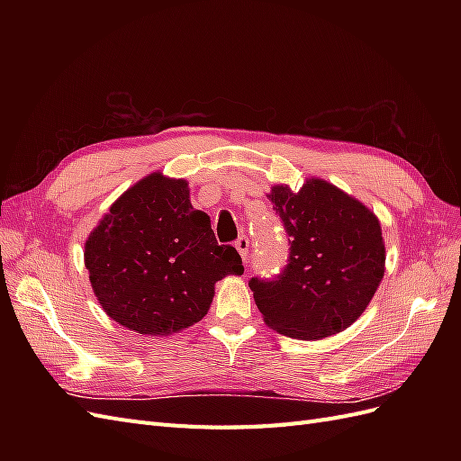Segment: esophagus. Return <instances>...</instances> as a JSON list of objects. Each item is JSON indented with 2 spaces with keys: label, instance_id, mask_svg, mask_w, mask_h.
Here are the masks:
<instances>
[{
  "label": "esophagus",
  "instance_id": "1",
  "mask_svg": "<svg viewBox=\"0 0 461 461\" xmlns=\"http://www.w3.org/2000/svg\"><path fill=\"white\" fill-rule=\"evenodd\" d=\"M234 248L239 249V254H240L242 261L246 263V259H248V256H249V240L246 239V236H240V239L234 242Z\"/></svg>",
  "mask_w": 461,
  "mask_h": 461
}]
</instances>
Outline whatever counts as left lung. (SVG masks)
Returning <instances> with one entry per match:
<instances>
[{"instance_id": "left-lung-1", "label": "left lung", "mask_w": 461, "mask_h": 461, "mask_svg": "<svg viewBox=\"0 0 461 461\" xmlns=\"http://www.w3.org/2000/svg\"><path fill=\"white\" fill-rule=\"evenodd\" d=\"M267 198L290 236V258L275 281H249L265 325L298 340L342 332L366 312L384 276L379 219L317 176L298 192L275 185Z\"/></svg>"}]
</instances>
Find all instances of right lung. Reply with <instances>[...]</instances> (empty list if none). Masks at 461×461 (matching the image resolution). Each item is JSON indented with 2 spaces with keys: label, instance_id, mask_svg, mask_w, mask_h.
I'll return each instance as SVG.
<instances>
[{
  "label": "right lung",
  "instance_id": "1",
  "mask_svg": "<svg viewBox=\"0 0 461 461\" xmlns=\"http://www.w3.org/2000/svg\"><path fill=\"white\" fill-rule=\"evenodd\" d=\"M85 265L104 312L124 329L169 337L203 319L215 283L242 275L209 217L190 203L185 178L156 171L111 203L85 244Z\"/></svg>",
  "mask_w": 461,
  "mask_h": 461
}]
</instances>
